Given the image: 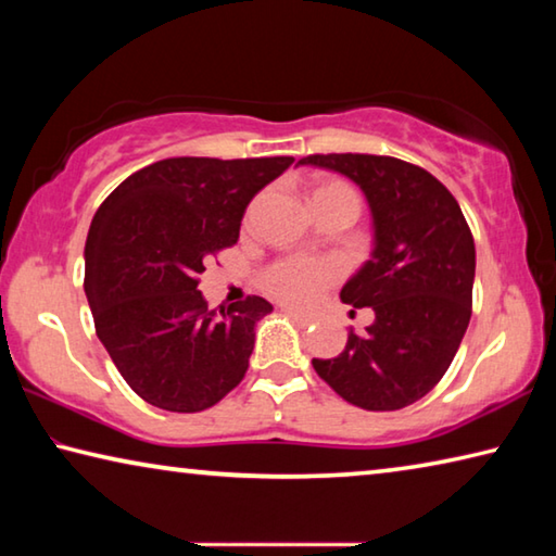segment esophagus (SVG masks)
Segmentation results:
<instances>
[{
  "mask_svg": "<svg viewBox=\"0 0 556 556\" xmlns=\"http://www.w3.org/2000/svg\"><path fill=\"white\" fill-rule=\"evenodd\" d=\"M285 312L294 318V321L299 324V326H314L316 321H318V316L316 314H306V312H296V308H285Z\"/></svg>",
  "mask_w": 556,
  "mask_h": 556,
  "instance_id": "obj_1",
  "label": "esophagus"
}]
</instances>
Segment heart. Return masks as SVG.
<instances>
[{
    "mask_svg": "<svg viewBox=\"0 0 556 556\" xmlns=\"http://www.w3.org/2000/svg\"><path fill=\"white\" fill-rule=\"evenodd\" d=\"M308 199L324 201V199H345L357 205V199L351 186L343 181H333V178H316L308 191ZM343 267L341 262L333 257H285L271 262V265L262 271V289L269 296H275L291 306H308L324 294V291L341 279Z\"/></svg>",
    "mask_w": 556,
    "mask_h": 556,
    "instance_id": "obj_1",
    "label": "heart"
}]
</instances>
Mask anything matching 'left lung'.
Listing matches in <instances>:
<instances>
[{
  "label": "left lung",
  "instance_id": "1",
  "mask_svg": "<svg viewBox=\"0 0 556 556\" xmlns=\"http://www.w3.org/2000/svg\"><path fill=\"white\" fill-rule=\"evenodd\" d=\"M299 164L351 178L372 215L370 260L341 301L370 306L375 321L363 336L351 328L341 355L314 357V370L361 409L407 407L444 378L470 321L476 244L460 205L439 178L394 156L312 154Z\"/></svg>",
  "mask_w": 556,
  "mask_h": 556
}]
</instances>
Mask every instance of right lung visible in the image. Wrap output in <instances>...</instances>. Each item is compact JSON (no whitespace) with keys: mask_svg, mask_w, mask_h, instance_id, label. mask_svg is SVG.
<instances>
[{"mask_svg":"<svg viewBox=\"0 0 556 556\" xmlns=\"http://www.w3.org/2000/svg\"><path fill=\"white\" fill-rule=\"evenodd\" d=\"M291 156L164 159L125 178L90 223L86 296L125 382L166 412H203L238 388L271 312L248 296L211 312L203 262L238 242L250 201Z\"/></svg>","mask_w":556,"mask_h":556,"instance_id":"1","label":"right lung"}]
</instances>
